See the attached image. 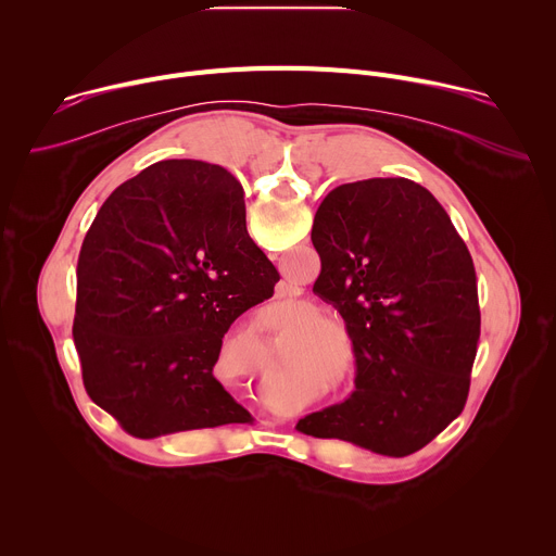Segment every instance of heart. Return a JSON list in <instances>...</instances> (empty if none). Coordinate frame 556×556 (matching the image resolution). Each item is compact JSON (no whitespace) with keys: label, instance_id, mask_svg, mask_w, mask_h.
<instances>
[{"label":"heart","instance_id":"1","mask_svg":"<svg viewBox=\"0 0 556 556\" xmlns=\"http://www.w3.org/2000/svg\"><path fill=\"white\" fill-rule=\"evenodd\" d=\"M312 309H290L288 316L290 319H299L296 324H292L288 328V339L299 341L296 345H324L326 337L330 339H341L343 337V324L332 314H312L307 316ZM306 319L303 320L302 316ZM307 338V342L302 339Z\"/></svg>","mask_w":556,"mask_h":556}]
</instances>
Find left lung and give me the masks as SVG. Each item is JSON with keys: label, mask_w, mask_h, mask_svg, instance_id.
<instances>
[{"label": "left lung", "mask_w": 556, "mask_h": 556, "mask_svg": "<svg viewBox=\"0 0 556 556\" xmlns=\"http://www.w3.org/2000/svg\"><path fill=\"white\" fill-rule=\"evenodd\" d=\"M312 244L321 257L312 292L343 316L356 389L301 418L296 431L389 457L412 455L468 399L480 341L470 253L442 204L407 178L330 191L314 215Z\"/></svg>", "instance_id": "1"}]
</instances>
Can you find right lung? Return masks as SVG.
<instances>
[{
	"label": "right lung",
	"mask_w": 556,
	"mask_h": 556,
	"mask_svg": "<svg viewBox=\"0 0 556 556\" xmlns=\"http://www.w3.org/2000/svg\"><path fill=\"white\" fill-rule=\"evenodd\" d=\"M72 337L90 399L134 438L253 422L213 376L222 339L275 292L222 167L163 161L97 213L76 266Z\"/></svg>",
	"instance_id": "right-lung-1"
}]
</instances>
